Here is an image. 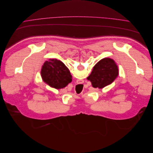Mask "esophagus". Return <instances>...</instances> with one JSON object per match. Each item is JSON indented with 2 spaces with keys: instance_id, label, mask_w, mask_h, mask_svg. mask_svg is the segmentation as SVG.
Masks as SVG:
<instances>
[{
  "instance_id": "esophagus-1",
  "label": "esophagus",
  "mask_w": 153,
  "mask_h": 153,
  "mask_svg": "<svg viewBox=\"0 0 153 153\" xmlns=\"http://www.w3.org/2000/svg\"><path fill=\"white\" fill-rule=\"evenodd\" d=\"M77 82H79L80 84H82V82H84V81H83V80H77Z\"/></svg>"
}]
</instances>
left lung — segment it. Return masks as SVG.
<instances>
[{
  "mask_svg": "<svg viewBox=\"0 0 153 153\" xmlns=\"http://www.w3.org/2000/svg\"><path fill=\"white\" fill-rule=\"evenodd\" d=\"M119 75L118 66L113 59L104 58L96 63L91 75L87 78L94 88L102 89L110 85Z\"/></svg>",
  "mask_w": 153,
  "mask_h": 153,
  "instance_id": "8db88e82",
  "label": "left lung"
}]
</instances>
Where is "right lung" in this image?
Listing matches in <instances>:
<instances>
[{
	"label": "right lung",
	"instance_id": "right-lung-1",
	"mask_svg": "<svg viewBox=\"0 0 153 153\" xmlns=\"http://www.w3.org/2000/svg\"><path fill=\"white\" fill-rule=\"evenodd\" d=\"M43 81L57 89H62L72 81V76L64 64L57 59L46 61L41 68Z\"/></svg>",
	"mask_w": 153,
	"mask_h": 153
}]
</instances>
